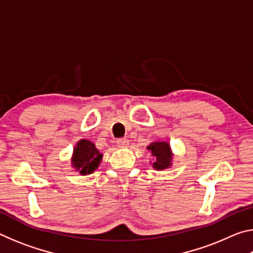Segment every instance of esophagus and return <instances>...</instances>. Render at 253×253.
<instances>
[{
    "instance_id": "34e87169",
    "label": "esophagus",
    "mask_w": 253,
    "mask_h": 253,
    "mask_svg": "<svg viewBox=\"0 0 253 253\" xmlns=\"http://www.w3.org/2000/svg\"><path fill=\"white\" fill-rule=\"evenodd\" d=\"M128 144H129V142H128L127 138H119V139H117V145H118L119 147H126Z\"/></svg>"
}]
</instances>
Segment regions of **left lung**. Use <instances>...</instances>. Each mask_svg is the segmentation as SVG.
I'll use <instances>...</instances> for the list:
<instances>
[{
	"label": "left lung",
	"instance_id": "left-lung-1",
	"mask_svg": "<svg viewBox=\"0 0 253 253\" xmlns=\"http://www.w3.org/2000/svg\"><path fill=\"white\" fill-rule=\"evenodd\" d=\"M148 151H151L154 156L156 157V161L154 162L153 168L156 169H164L170 165L172 160V154H170L169 145L164 142H156L149 145L147 147Z\"/></svg>",
	"mask_w": 253,
	"mask_h": 253
}]
</instances>
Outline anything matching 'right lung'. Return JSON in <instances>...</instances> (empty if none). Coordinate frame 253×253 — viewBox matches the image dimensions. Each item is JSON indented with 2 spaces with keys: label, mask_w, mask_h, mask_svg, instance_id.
Returning <instances> with one entry per match:
<instances>
[{
  "label": "right lung",
  "mask_w": 253,
  "mask_h": 253,
  "mask_svg": "<svg viewBox=\"0 0 253 253\" xmlns=\"http://www.w3.org/2000/svg\"><path fill=\"white\" fill-rule=\"evenodd\" d=\"M101 157L102 155L98 152L95 144L90 140L81 139L74 151L72 164L81 174H90L98 168Z\"/></svg>",
  "instance_id": "right-lung-1"
}]
</instances>
